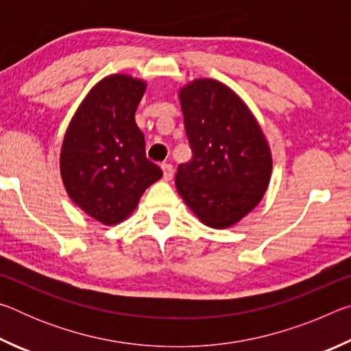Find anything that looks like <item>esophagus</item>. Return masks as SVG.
<instances>
[{
  "mask_svg": "<svg viewBox=\"0 0 351 351\" xmlns=\"http://www.w3.org/2000/svg\"><path fill=\"white\" fill-rule=\"evenodd\" d=\"M161 169H162V173H164V180L165 181H170L171 178H173V173H175L173 165H171V164H162Z\"/></svg>",
  "mask_w": 351,
  "mask_h": 351,
  "instance_id": "34e87169",
  "label": "esophagus"
}]
</instances>
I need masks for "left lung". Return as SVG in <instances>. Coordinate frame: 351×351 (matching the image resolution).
I'll list each match as a JSON object with an SVG mask.
<instances>
[{"label":"left lung","mask_w":351,"mask_h":351,"mask_svg":"<svg viewBox=\"0 0 351 351\" xmlns=\"http://www.w3.org/2000/svg\"><path fill=\"white\" fill-rule=\"evenodd\" d=\"M192 159L180 164L178 193L203 224L230 228L252 212L269 186L272 154L239 94L213 79L180 90Z\"/></svg>","instance_id":"8db88e82"}]
</instances>
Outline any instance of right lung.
Segmentation results:
<instances>
[{
	"mask_svg": "<svg viewBox=\"0 0 351 351\" xmlns=\"http://www.w3.org/2000/svg\"><path fill=\"white\" fill-rule=\"evenodd\" d=\"M147 83L111 74L82 100L64 133L60 175L75 206L105 226L134 212L162 170L145 156V139L134 112Z\"/></svg>",
	"mask_w": 351,
	"mask_h": 351,
	"instance_id": "obj_1",
	"label": "right lung"
}]
</instances>
